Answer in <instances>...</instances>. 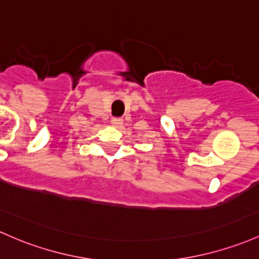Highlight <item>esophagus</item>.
Masks as SVG:
<instances>
[{"label": "esophagus", "mask_w": 259, "mask_h": 259, "mask_svg": "<svg viewBox=\"0 0 259 259\" xmlns=\"http://www.w3.org/2000/svg\"><path fill=\"white\" fill-rule=\"evenodd\" d=\"M112 125L114 127H120L123 125V119L120 118H113L112 119Z\"/></svg>", "instance_id": "esophagus-1"}]
</instances>
